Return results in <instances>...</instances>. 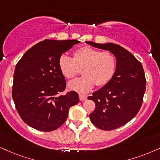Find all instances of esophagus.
I'll use <instances>...</instances> for the list:
<instances>
[{"instance_id":"obj_1","label":"esophagus","mask_w":160,"mask_h":160,"mask_svg":"<svg viewBox=\"0 0 160 160\" xmlns=\"http://www.w3.org/2000/svg\"><path fill=\"white\" fill-rule=\"evenodd\" d=\"M87 98V96L82 95V94H79V99L80 101H84Z\"/></svg>"}]
</instances>
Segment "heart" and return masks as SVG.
Wrapping results in <instances>:
<instances>
[{"mask_svg":"<svg viewBox=\"0 0 160 160\" xmlns=\"http://www.w3.org/2000/svg\"><path fill=\"white\" fill-rule=\"evenodd\" d=\"M59 69L67 78H72L82 68L83 76L71 81L68 88L79 93H87L96 84L103 86L113 76L116 59L110 52H101L90 47H84L74 52V58L63 54L59 58Z\"/></svg>","mask_w":160,"mask_h":160,"instance_id":"obj_1","label":"heart"}]
</instances>
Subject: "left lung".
Returning a JSON list of instances; mask_svg holds the SVG:
<instances>
[{
  "label": "left lung",
  "instance_id": "left-lung-1",
  "mask_svg": "<svg viewBox=\"0 0 160 160\" xmlns=\"http://www.w3.org/2000/svg\"><path fill=\"white\" fill-rule=\"evenodd\" d=\"M86 43L109 51L116 58V69L111 79L88 97L96 104L95 110L89 116L92 123L104 131L116 129L134 118L142 104L146 86L142 65L118 44Z\"/></svg>",
  "mask_w": 160,
  "mask_h": 160
}]
</instances>
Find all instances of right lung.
<instances>
[{"label": "right lung", "mask_w": 160, "mask_h": 160, "mask_svg": "<svg viewBox=\"0 0 160 160\" xmlns=\"http://www.w3.org/2000/svg\"><path fill=\"white\" fill-rule=\"evenodd\" d=\"M78 43L46 39L27 50L15 66L13 101L21 119L31 128L56 130L66 121L70 107L79 102L74 91L60 95L66 82L58 65L63 53Z\"/></svg>", "instance_id": "1"}]
</instances>
